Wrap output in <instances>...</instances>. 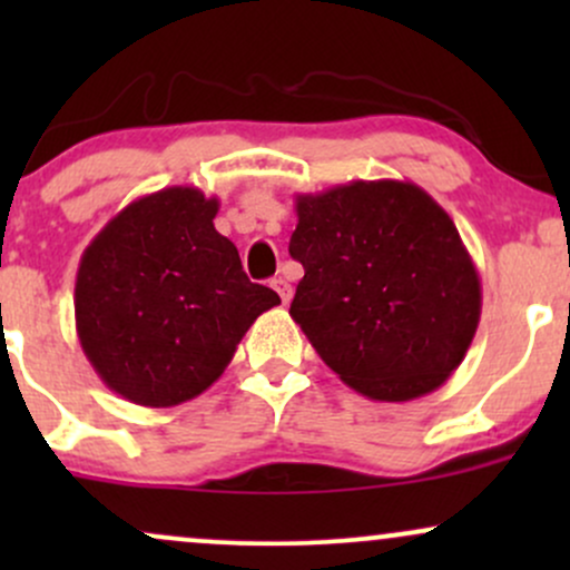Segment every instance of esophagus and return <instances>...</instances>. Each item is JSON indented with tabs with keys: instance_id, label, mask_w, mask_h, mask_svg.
Segmentation results:
<instances>
[{
	"instance_id": "1",
	"label": "esophagus",
	"mask_w": 570,
	"mask_h": 570,
	"mask_svg": "<svg viewBox=\"0 0 570 570\" xmlns=\"http://www.w3.org/2000/svg\"><path fill=\"white\" fill-rule=\"evenodd\" d=\"M273 289L278 292L281 303L289 305V299H292V284H289V281H286V278H273Z\"/></svg>"
}]
</instances>
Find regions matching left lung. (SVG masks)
I'll list each match as a JSON object with an SVG mask.
<instances>
[{"label": "left lung", "mask_w": 570, "mask_h": 570, "mask_svg": "<svg viewBox=\"0 0 570 570\" xmlns=\"http://www.w3.org/2000/svg\"><path fill=\"white\" fill-rule=\"evenodd\" d=\"M305 267L289 316L345 385L375 402L436 391L472 345L480 273L455 222L412 181H348L294 198Z\"/></svg>", "instance_id": "obj_1"}]
</instances>
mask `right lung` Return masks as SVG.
I'll return each mask as SVG.
<instances>
[{
    "label": "right lung",
    "mask_w": 570,
    "mask_h": 570,
    "mask_svg": "<svg viewBox=\"0 0 570 570\" xmlns=\"http://www.w3.org/2000/svg\"><path fill=\"white\" fill-rule=\"evenodd\" d=\"M217 198L166 187L128 203L82 252L77 337L107 389L141 407L195 399L281 297L252 284L217 233Z\"/></svg>",
    "instance_id": "1"
}]
</instances>
